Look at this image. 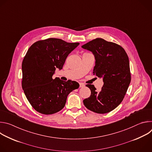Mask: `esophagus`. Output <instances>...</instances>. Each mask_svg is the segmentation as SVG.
I'll return each mask as SVG.
<instances>
[{"label":"esophagus","mask_w":152,"mask_h":152,"mask_svg":"<svg viewBox=\"0 0 152 152\" xmlns=\"http://www.w3.org/2000/svg\"><path fill=\"white\" fill-rule=\"evenodd\" d=\"M79 86H80V88L84 87V86H85V84H84L83 83H82V82H80V83H79Z\"/></svg>","instance_id":"obj_1"}]
</instances>
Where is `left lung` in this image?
<instances>
[{
	"label": "left lung",
	"mask_w": 152,
	"mask_h": 152,
	"mask_svg": "<svg viewBox=\"0 0 152 152\" xmlns=\"http://www.w3.org/2000/svg\"><path fill=\"white\" fill-rule=\"evenodd\" d=\"M93 52L96 59L94 74L103 77L99 92L87 84L91 96L83 100L85 106L98 114L110 113L123 101L131 80L129 61L124 49L115 42L96 38L82 46Z\"/></svg>",
	"instance_id": "1"
}]
</instances>
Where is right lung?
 <instances>
[{
    "instance_id": "1",
    "label": "right lung",
    "mask_w": 152,
    "mask_h": 152,
    "mask_svg": "<svg viewBox=\"0 0 152 152\" xmlns=\"http://www.w3.org/2000/svg\"><path fill=\"white\" fill-rule=\"evenodd\" d=\"M79 45L50 38L34 42L28 49L21 65V86L37 112L45 115L59 112L66 104L69 94L79 88L75 81L52 78L56 68L62 69L69 53Z\"/></svg>"
}]
</instances>
